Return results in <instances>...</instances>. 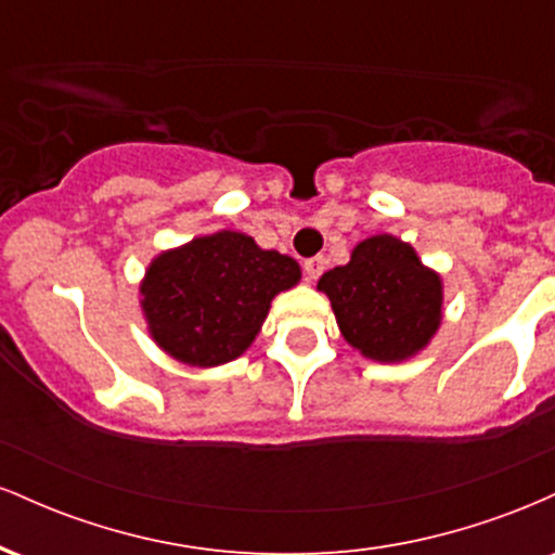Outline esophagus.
<instances>
[{
  "mask_svg": "<svg viewBox=\"0 0 555 555\" xmlns=\"http://www.w3.org/2000/svg\"><path fill=\"white\" fill-rule=\"evenodd\" d=\"M323 271H326V258H323V256H315V258L305 260V276H308L310 282H315V279L321 276Z\"/></svg>",
  "mask_w": 555,
  "mask_h": 555,
  "instance_id": "esophagus-1",
  "label": "esophagus"
}]
</instances>
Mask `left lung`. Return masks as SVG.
<instances>
[{
	"label": "left lung",
	"instance_id": "8db88e82",
	"mask_svg": "<svg viewBox=\"0 0 555 555\" xmlns=\"http://www.w3.org/2000/svg\"><path fill=\"white\" fill-rule=\"evenodd\" d=\"M318 289L331 299L344 339L371 360L415 358L441 326V276L393 234L362 240L347 266L323 273Z\"/></svg>",
	"mask_w": 555,
	"mask_h": 555
}]
</instances>
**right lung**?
<instances>
[{
	"mask_svg": "<svg viewBox=\"0 0 555 555\" xmlns=\"http://www.w3.org/2000/svg\"><path fill=\"white\" fill-rule=\"evenodd\" d=\"M299 276L295 258L221 229L151 260L140 305L151 336L169 358L216 367L256 341L271 299Z\"/></svg>",
	"mask_w": 555,
	"mask_h": 555,
	"instance_id": "1",
	"label": "right lung"
}]
</instances>
